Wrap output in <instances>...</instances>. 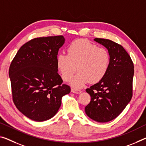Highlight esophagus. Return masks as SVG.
I'll use <instances>...</instances> for the list:
<instances>
[{"label": "esophagus", "mask_w": 146, "mask_h": 146, "mask_svg": "<svg viewBox=\"0 0 146 146\" xmlns=\"http://www.w3.org/2000/svg\"><path fill=\"white\" fill-rule=\"evenodd\" d=\"M71 92L72 93H76V94H80L82 93V91L79 90V89H71Z\"/></svg>", "instance_id": "esophagus-1"}]
</instances>
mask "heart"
<instances>
[{
	"label": "heart",
	"instance_id": "obj_1",
	"mask_svg": "<svg viewBox=\"0 0 146 146\" xmlns=\"http://www.w3.org/2000/svg\"><path fill=\"white\" fill-rule=\"evenodd\" d=\"M68 54H59L57 66L63 80L68 82L76 71H79L70 82L74 88H82L89 81L96 83L106 74L110 57L106 49L98 48L86 39L74 40L67 49Z\"/></svg>",
	"mask_w": 146,
	"mask_h": 146
}]
</instances>
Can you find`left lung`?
Listing matches in <instances>:
<instances>
[{"label": "left lung", "instance_id": "8db88e82", "mask_svg": "<svg viewBox=\"0 0 146 146\" xmlns=\"http://www.w3.org/2000/svg\"><path fill=\"white\" fill-rule=\"evenodd\" d=\"M108 51L110 64L106 74L86 89L91 100L85 108L88 117L98 123L114 119L123 111L133 96L134 65L123 46L108 39L95 38Z\"/></svg>", "mask_w": 146, "mask_h": 146}]
</instances>
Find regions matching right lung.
I'll return each mask as SVG.
<instances>
[{"instance_id": "add662e5", "label": "right lung", "mask_w": 146, "mask_h": 146, "mask_svg": "<svg viewBox=\"0 0 146 146\" xmlns=\"http://www.w3.org/2000/svg\"><path fill=\"white\" fill-rule=\"evenodd\" d=\"M64 42L63 36L31 40L20 48L10 64L13 102L31 120L52 118L61 105L62 96L70 92L57 72L58 51Z\"/></svg>"}]
</instances>
